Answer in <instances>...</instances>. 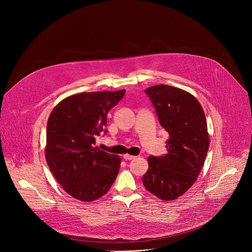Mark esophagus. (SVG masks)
<instances>
[{
	"instance_id": "obj_1",
	"label": "esophagus",
	"mask_w": 252,
	"mask_h": 252,
	"mask_svg": "<svg viewBox=\"0 0 252 252\" xmlns=\"http://www.w3.org/2000/svg\"><path fill=\"white\" fill-rule=\"evenodd\" d=\"M133 158H135V157H133V156H130V155H124V159H126V160H131V159H133Z\"/></svg>"
}]
</instances>
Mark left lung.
Returning a JSON list of instances; mask_svg holds the SVG:
<instances>
[{"mask_svg": "<svg viewBox=\"0 0 252 252\" xmlns=\"http://www.w3.org/2000/svg\"><path fill=\"white\" fill-rule=\"evenodd\" d=\"M145 92L169 138L166 155L148 158L142 184L158 198L173 200L195 183L204 163L209 147L205 115L198 100L182 89L158 85Z\"/></svg>", "mask_w": 252, "mask_h": 252, "instance_id": "1", "label": "left lung"}]
</instances>
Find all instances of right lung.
I'll use <instances>...</instances> for the list:
<instances>
[{
    "label": "right lung",
    "mask_w": 252,
    "mask_h": 252,
    "mask_svg": "<svg viewBox=\"0 0 252 252\" xmlns=\"http://www.w3.org/2000/svg\"><path fill=\"white\" fill-rule=\"evenodd\" d=\"M126 91L81 93L65 97L52 111L47 125V163L66 193L93 201L110 190L121 158L94 148L106 126L107 113Z\"/></svg>",
    "instance_id": "1"
}]
</instances>
